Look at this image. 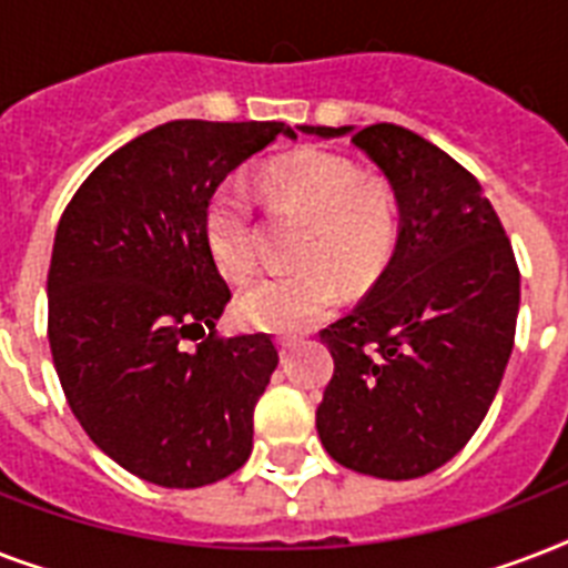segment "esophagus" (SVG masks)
I'll return each instance as SVG.
<instances>
[{"label":"esophagus","mask_w":568,"mask_h":568,"mask_svg":"<svg viewBox=\"0 0 568 568\" xmlns=\"http://www.w3.org/2000/svg\"><path fill=\"white\" fill-rule=\"evenodd\" d=\"M276 345H280V354H288V351H292L294 347V338H288V336H280L276 338Z\"/></svg>","instance_id":"obj_1"}]
</instances>
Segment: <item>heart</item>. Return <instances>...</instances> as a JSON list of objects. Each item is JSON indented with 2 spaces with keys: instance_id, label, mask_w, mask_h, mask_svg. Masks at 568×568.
<instances>
[{
  "instance_id": "obj_1",
  "label": "heart",
  "mask_w": 568,
  "mask_h": 568,
  "mask_svg": "<svg viewBox=\"0 0 568 568\" xmlns=\"http://www.w3.org/2000/svg\"><path fill=\"white\" fill-rule=\"evenodd\" d=\"M258 194L276 212L306 221L297 244L303 267L262 276L239 297L244 324L267 333H306L338 303V283L359 294L377 283L395 256L397 205L386 182L365 180L345 155L301 150L265 164ZM209 256L223 276L244 280L256 271L253 200L239 182L212 191L203 214Z\"/></svg>"
}]
</instances>
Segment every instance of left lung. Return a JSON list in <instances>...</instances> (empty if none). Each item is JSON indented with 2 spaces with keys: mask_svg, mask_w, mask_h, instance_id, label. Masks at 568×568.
I'll return each mask as SVG.
<instances>
[{
  "mask_svg": "<svg viewBox=\"0 0 568 568\" xmlns=\"http://www.w3.org/2000/svg\"><path fill=\"white\" fill-rule=\"evenodd\" d=\"M303 132L351 135L400 209L383 276L318 333L336 365L315 409L321 445L383 480L430 475L475 436L513 354L519 265L510 239L480 182L409 129Z\"/></svg>",
  "mask_w": 568,
  "mask_h": 568,
  "instance_id": "1",
  "label": "left lung"
}]
</instances>
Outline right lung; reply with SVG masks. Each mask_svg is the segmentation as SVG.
Returning a JSON list of instances; mask_svg holds the SVG:
<instances>
[{
	"label": "right lung",
	"mask_w": 568,
	"mask_h": 568,
	"mask_svg": "<svg viewBox=\"0 0 568 568\" xmlns=\"http://www.w3.org/2000/svg\"><path fill=\"white\" fill-rule=\"evenodd\" d=\"M276 135L297 138L276 120H171L111 153L58 223L47 280L58 379L93 445L146 484H217L253 450L280 354L265 333L217 336L232 292L203 214Z\"/></svg>",
	"instance_id": "1"
}]
</instances>
